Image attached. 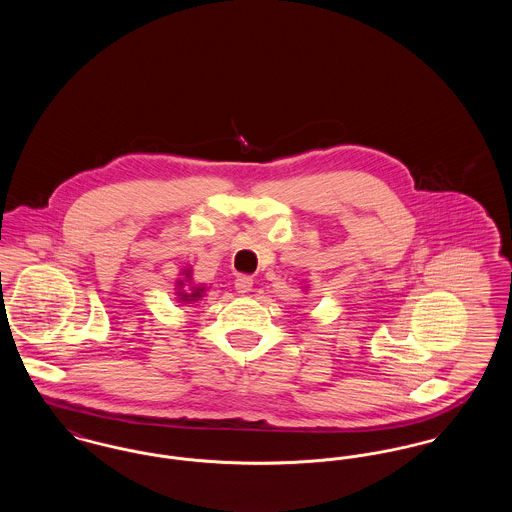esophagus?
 Masks as SVG:
<instances>
[{"label": "esophagus", "mask_w": 512, "mask_h": 512, "mask_svg": "<svg viewBox=\"0 0 512 512\" xmlns=\"http://www.w3.org/2000/svg\"><path fill=\"white\" fill-rule=\"evenodd\" d=\"M234 286L240 293H247L253 288V278L247 276V274H240L236 280H234Z\"/></svg>", "instance_id": "34e87169"}]
</instances>
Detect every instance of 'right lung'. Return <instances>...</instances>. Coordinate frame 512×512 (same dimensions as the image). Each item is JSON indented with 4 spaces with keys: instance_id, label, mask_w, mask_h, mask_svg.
<instances>
[{
    "instance_id": "1",
    "label": "right lung",
    "mask_w": 512,
    "mask_h": 512,
    "mask_svg": "<svg viewBox=\"0 0 512 512\" xmlns=\"http://www.w3.org/2000/svg\"><path fill=\"white\" fill-rule=\"evenodd\" d=\"M201 292H203V288H197L194 293H182V301H194L197 297H201Z\"/></svg>"
}]
</instances>
